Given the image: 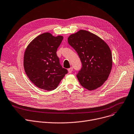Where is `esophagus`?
<instances>
[{
    "instance_id": "34e87169",
    "label": "esophagus",
    "mask_w": 134,
    "mask_h": 134,
    "mask_svg": "<svg viewBox=\"0 0 134 134\" xmlns=\"http://www.w3.org/2000/svg\"><path fill=\"white\" fill-rule=\"evenodd\" d=\"M72 70H73V68H72V67H71L70 68H69L68 69V72H69V73H71V72H72Z\"/></svg>"
}]
</instances>
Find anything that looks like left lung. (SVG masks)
<instances>
[{"mask_svg":"<svg viewBox=\"0 0 134 134\" xmlns=\"http://www.w3.org/2000/svg\"><path fill=\"white\" fill-rule=\"evenodd\" d=\"M69 44L77 53L82 68L76 76L81 86L89 90L102 86L112 67V56L108 45L98 36L81 30L71 35Z\"/></svg>","mask_w":134,"mask_h":134,"instance_id":"1","label":"left lung"}]
</instances>
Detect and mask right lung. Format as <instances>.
Segmentation results:
<instances>
[{"label":"right lung","instance_id":"right-lung-1","mask_svg":"<svg viewBox=\"0 0 134 134\" xmlns=\"http://www.w3.org/2000/svg\"><path fill=\"white\" fill-rule=\"evenodd\" d=\"M63 37L42 34L27 46L24 55L23 65L27 75L36 86L43 90H54L68 73L63 68L57 55Z\"/></svg>","mask_w":134,"mask_h":134}]
</instances>
